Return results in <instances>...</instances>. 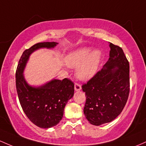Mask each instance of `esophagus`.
Returning a JSON list of instances; mask_svg holds the SVG:
<instances>
[{
	"mask_svg": "<svg viewBox=\"0 0 146 146\" xmlns=\"http://www.w3.org/2000/svg\"><path fill=\"white\" fill-rule=\"evenodd\" d=\"M74 90H75V91H80V90H81V85H79L78 83H75Z\"/></svg>",
	"mask_w": 146,
	"mask_h": 146,
	"instance_id": "esophagus-1",
	"label": "esophagus"
}]
</instances>
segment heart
<instances>
[{"instance_id": "1", "label": "heart", "mask_w": 146, "mask_h": 146, "mask_svg": "<svg viewBox=\"0 0 146 146\" xmlns=\"http://www.w3.org/2000/svg\"><path fill=\"white\" fill-rule=\"evenodd\" d=\"M101 59L99 50L83 47L70 52L66 57V63L70 68H76V76L81 80H88L97 72Z\"/></svg>"}]
</instances>
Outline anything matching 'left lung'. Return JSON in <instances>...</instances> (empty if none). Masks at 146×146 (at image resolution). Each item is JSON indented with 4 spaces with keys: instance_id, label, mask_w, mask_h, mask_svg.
I'll return each mask as SVG.
<instances>
[{
    "instance_id": "1",
    "label": "left lung",
    "mask_w": 146,
    "mask_h": 146,
    "mask_svg": "<svg viewBox=\"0 0 146 146\" xmlns=\"http://www.w3.org/2000/svg\"><path fill=\"white\" fill-rule=\"evenodd\" d=\"M110 43V57L99 72L82 86L86 102L83 112L91 124L115 119L125 107L130 92L129 62L120 47Z\"/></svg>"
}]
</instances>
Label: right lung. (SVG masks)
Wrapping results in <instances>:
<instances>
[{
    "mask_svg": "<svg viewBox=\"0 0 146 146\" xmlns=\"http://www.w3.org/2000/svg\"><path fill=\"white\" fill-rule=\"evenodd\" d=\"M57 44L56 42H38L25 50L16 70V90L21 107L29 120L41 128H50L60 121L65 105L74 96V83L68 78L62 81L52 79L42 86H32L26 81L23 72L29 56L34 51L54 48Z\"/></svg>",
    "mask_w": 146,
    "mask_h": 146,
    "instance_id": "obj_1",
    "label": "right lung"
}]
</instances>
